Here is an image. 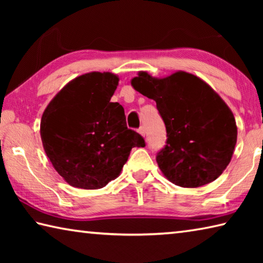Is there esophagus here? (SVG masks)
I'll list each match as a JSON object with an SVG mask.
<instances>
[{"label":"esophagus","mask_w":263,"mask_h":263,"mask_svg":"<svg viewBox=\"0 0 263 263\" xmlns=\"http://www.w3.org/2000/svg\"><path fill=\"white\" fill-rule=\"evenodd\" d=\"M138 132H139L142 137H145V128H144V126H140L139 130H138Z\"/></svg>","instance_id":"1"}]
</instances>
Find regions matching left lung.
Segmentation results:
<instances>
[{
	"instance_id": "8db88e82",
	"label": "left lung",
	"mask_w": 263,
	"mask_h": 263,
	"mask_svg": "<svg viewBox=\"0 0 263 263\" xmlns=\"http://www.w3.org/2000/svg\"><path fill=\"white\" fill-rule=\"evenodd\" d=\"M131 86L155 101L167 130L157 162L168 181L197 188L219 177L232 159L238 128L224 100L194 74L177 70L154 78L139 72Z\"/></svg>"
}]
</instances>
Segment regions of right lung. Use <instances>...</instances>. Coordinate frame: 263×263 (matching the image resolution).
Here are the masks:
<instances>
[{
    "label": "right lung",
    "instance_id": "obj_1",
    "mask_svg": "<svg viewBox=\"0 0 263 263\" xmlns=\"http://www.w3.org/2000/svg\"><path fill=\"white\" fill-rule=\"evenodd\" d=\"M119 82L110 72L73 79L53 97L41 121L47 158L69 185L101 189L117 179L142 137L126 126L124 108L111 102Z\"/></svg>",
    "mask_w": 263,
    "mask_h": 263
}]
</instances>
